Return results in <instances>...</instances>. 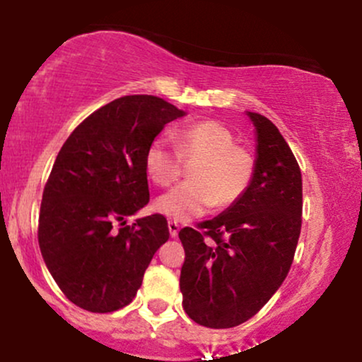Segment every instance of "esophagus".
Masks as SVG:
<instances>
[{
	"instance_id": "1",
	"label": "esophagus",
	"mask_w": 362,
	"mask_h": 362,
	"mask_svg": "<svg viewBox=\"0 0 362 362\" xmlns=\"http://www.w3.org/2000/svg\"><path fill=\"white\" fill-rule=\"evenodd\" d=\"M178 230H180V224H178L177 221H168V231H170V236H172V238H175V236L178 235Z\"/></svg>"
}]
</instances>
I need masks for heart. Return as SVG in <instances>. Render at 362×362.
Instances as JSON below:
<instances>
[{
	"label": "heart",
	"instance_id": "heart-1",
	"mask_svg": "<svg viewBox=\"0 0 362 362\" xmlns=\"http://www.w3.org/2000/svg\"><path fill=\"white\" fill-rule=\"evenodd\" d=\"M177 149L167 139H155L144 155L149 178L160 187L175 184L182 161L192 165L189 180L161 195L158 213L173 221H189L209 207L226 209L243 197L252 184L255 163L247 149L236 146L235 136L216 120L192 124L173 132Z\"/></svg>",
	"mask_w": 362,
	"mask_h": 362
}]
</instances>
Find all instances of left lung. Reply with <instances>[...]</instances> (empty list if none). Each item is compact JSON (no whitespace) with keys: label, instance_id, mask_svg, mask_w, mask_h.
<instances>
[{"label":"left lung","instance_id":"left-lung-1","mask_svg":"<svg viewBox=\"0 0 362 362\" xmlns=\"http://www.w3.org/2000/svg\"><path fill=\"white\" fill-rule=\"evenodd\" d=\"M255 126V172L236 204L178 233L185 250L180 291L199 325L247 322L288 276L301 231V170L274 124L247 112Z\"/></svg>","mask_w":362,"mask_h":362}]
</instances>
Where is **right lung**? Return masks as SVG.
<instances>
[{"label": "right lung", "instance_id": "1", "mask_svg": "<svg viewBox=\"0 0 362 362\" xmlns=\"http://www.w3.org/2000/svg\"><path fill=\"white\" fill-rule=\"evenodd\" d=\"M185 112L153 95H129L95 110L62 144L45 184L39 247L69 301L93 313L127 306L158 248L161 214L127 216L149 202L144 155L165 124Z\"/></svg>", "mask_w": 362, "mask_h": 362}]
</instances>
